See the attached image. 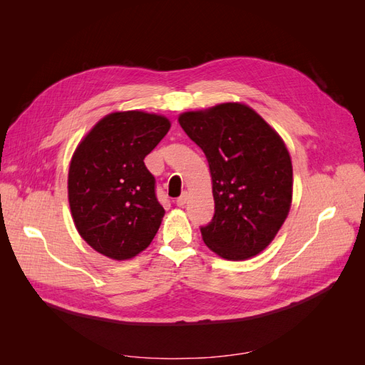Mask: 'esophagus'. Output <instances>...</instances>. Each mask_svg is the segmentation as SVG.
Instances as JSON below:
<instances>
[{"mask_svg":"<svg viewBox=\"0 0 365 365\" xmlns=\"http://www.w3.org/2000/svg\"><path fill=\"white\" fill-rule=\"evenodd\" d=\"M187 200H189V195H187V192H184L180 197H176V201H175V204L178 205V207H184L185 204H187Z\"/></svg>","mask_w":365,"mask_h":365,"instance_id":"esophagus-1","label":"esophagus"}]
</instances>
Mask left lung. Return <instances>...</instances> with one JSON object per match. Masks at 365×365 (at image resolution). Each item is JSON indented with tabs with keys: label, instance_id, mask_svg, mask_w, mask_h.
<instances>
[{
	"label": "left lung",
	"instance_id": "left-lung-1",
	"mask_svg": "<svg viewBox=\"0 0 365 365\" xmlns=\"http://www.w3.org/2000/svg\"><path fill=\"white\" fill-rule=\"evenodd\" d=\"M178 121L212 173L215 215L201 227L205 245L227 260L257 256L291 208L292 163L283 140L242 103L184 113Z\"/></svg>",
	"mask_w": 365,
	"mask_h": 365
}]
</instances>
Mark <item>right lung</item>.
<instances>
[{
  "label": "right lung",
  "instance_id": "right-lung-1",
  "mask_svg": "<svg viewBox=\"0 0 365 365\" xmlns=\"http://www.w3.org/2000/svg\"><path fill=\"white\" fill-rule=\"evenodd\" d=\"M170 121L143 111L103 117L77 146L68 172L74 225L88 245L114 260H128L155 237L164 208L145 158Z\"/></svg>",
  "mask_w": 365,
  "mask_h": 365
}]
</instances>
